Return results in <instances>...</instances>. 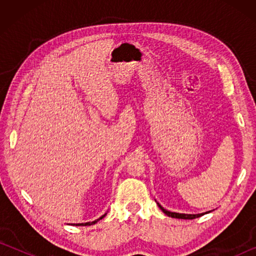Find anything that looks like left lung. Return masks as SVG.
Masks as SVG:
<instances>
[{
  "mask_svg": "<svg viewBox=\"0 0 256 256\" xmlns=\"http://www.w3.org/2000/svg\"><path fill=\"white\" fill-rule=\"evenodd\" d=\"M158 206L162 209V211L164 212V214H167L168 216H172V218H176V219H196L198 218V216H203L204 214H176V212H170V211H167L166 209H164V208L157 203Z\"/></svg>",
  "mask_w": 256,
  "mask_h": 256,
  "instance_id": "8db88e82",
  "label": "left lung"
}]
</instances>
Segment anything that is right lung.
I'll return each mask as SVG.
<instances>
[{
	"label": "right lung",
	"instance_id": "right-lung-1",
	"mask_svg": "<svg viewBox=\"0 0 256 256\" xmlns=\"http://www.w3.org/2000/svg\"><path fill=\"white\" fill-rule=\"evenodd\" d=\"M106 214H104L102 216H100V218L99 219H97V220H94V222H86V224H76V226H92V224H96L98 220H100V219H102L104 216H105Z\"/></svg>",
	"mask_w": 256,
	"mask_h": 256
}]
</instances>
